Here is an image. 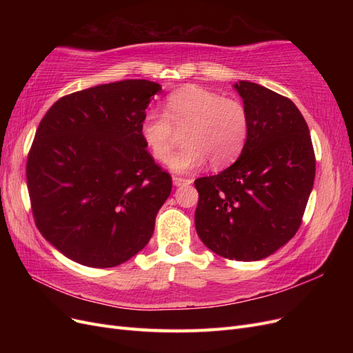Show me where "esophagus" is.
<instances>
[{
  "label": "esophagus",
  "mask_w": 353,
  "mask_h": 353,
  "mask_svg": "<svg viewBox=\"0 0 353 353\" xmlns=\"http://www.w3.org/2000/svg\"><path fill=\"white\" fill-rule=\"evenodd\" d=\"M172 181H174V185H175V187H181V185H188V184H191V179L179 178V176H174V178H172Z\"/></svg>",
  "instance_id": "34e87169"
}]
</instances>
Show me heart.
Instances as JSON below:
<instances>
[{
  "label": "heart",
  "instance_id": "obj_1",
  "mask_svg": "<svg viewBox=\"0 0 353 353\" xmlns=\"http://www.w3.org/2000/svg\"><path fill=\"white\" fill-rule=\"evenodd\" d=\"M165 112H145L138 134L154 159L165 160L172 148V126H187L183 135L185 145L166 162L174 172H191L208 160L213 168L227 166L248 141V110L239 100L225 99L219 92L188 85L169 95Z\"/></svg>",
  "mask_w": 353,
  "mask_h": 353
}]
</instances>
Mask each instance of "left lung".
<instances>
[{
    "mask_svg": "<svg viewBox=\"0 0 353 353\" xmlns=\"http://www.w3.org/2000/svg\"><path fill=\"white\" fill-rule=\"evenodd\" d=\"M234 88L249 114L243 152L218 175L194 181L196 231L222 258L261 261L293 239L315 179L307 125L292 100L259 83Z\"/></svg>",
    "mask_w": 353,
    "mask_h": 353,
    "instance_id": "left-lung-1",
    "label": "left lung"
}]
</instances>
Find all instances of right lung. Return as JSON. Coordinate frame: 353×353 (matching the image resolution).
Returning <instances> with one entry per match:
<instances>
[{"instance_id":"obj_1","label":"right lung","mask_w":353,"mask_h":353,"mask_svg":"<svg viewBox=\"0 0 353 353\" xmlns=\"http://www.w3.org/2000/svg\"><path fill=\"white\" fill-rule=\"evenodd\" d=\"M160 90L145 79L95 85L42 117L26 165L32 212L44 239L73 262L112 268L152 239L172 178L138 126Z\"/></svg>"}]
</instances>
